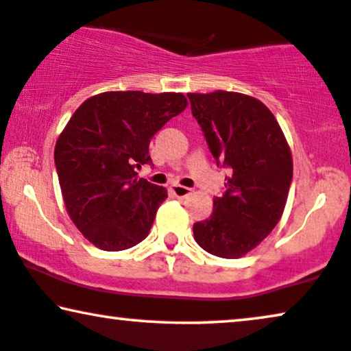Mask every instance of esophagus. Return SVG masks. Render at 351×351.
<instances>
[{"instance_id":"obj_1","label":"esophagus","mask_w":351,"mask_h":351,"mask_svg":"<svg viewBox=\"0 0 351 351\" xmlns=\"http://www.w3.org/2000/svg\"><path fill=\"white\" fill-rule=\"evenodd\" d=\"M171 193H173V195H176L178 199H184V197H188V195H191L193 191H191L189 188H186V186L175 184V186H171Z\"/></svg>"}]
</instances>
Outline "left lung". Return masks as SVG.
Segmentation results:
<instances>
[{"mask_svg": "<svg viewBox=\"0 0 351 351\" xmlns=\"http://www.w3.org/2000/svg\"><path fill=\"white\" fill-rule=\"evenodd\" d=\"M188 97L212 156L231 168L212 215L194 223V239L208 254L241 258L282 217L293 171L291 147L276 117L256 97L221 90Z\"/></svg>", "mask_w": 351, "mask_h": 351, "instance_id": "left-lung-1", "label": "left lung"}]
</instances>
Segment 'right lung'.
I'll return each mask as SVG.
<instances>
[{
  "mask_svg": "<svg viewBox=\"0 0 351 351\" xmlns=\"http://www.w3.org/2000/svg\"><path fill=\"white\" fill-rule=\"evenodd\" d=\"M188 106L183 93L106 91L73 112L54 149L70 219L101 250L136 245L151 231L167 189L138 178L149 143Z\"/></svg>",
  "mask_w": 351,
  "mask_h": 351,
  "instance_id": "1",
  "label": "right lung"
}]
</instances>
